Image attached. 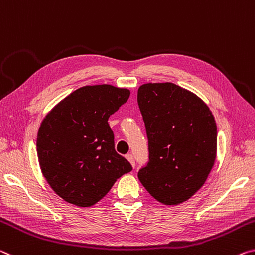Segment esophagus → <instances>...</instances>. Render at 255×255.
I'll return each mask as SVG.
<instances>
[{
    "label": "esophagus",
    "instance_id": "esophagus-1",
    "mask_svg": "<svg viewBox=\"0 0 255 255\" xmlns=\"http://www.w3.org/2000/svg\"><path fill=\"white\" fill-rule=\"evenodd\" d=\"M127 159L131 162V165L133 167H135V161H134V156L132 155V153H128L127 155Z\"/></svg>",
    "mask_w": 255,
    "mask_h": 255
}]
</instances>
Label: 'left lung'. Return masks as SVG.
Wrapping results in <instances>:
<instances>
[{
  "label": "left lung",
  "instance_id": "1",
  "mask_svg": "<svg viewBox=\"0 0 255 255\" xmlns=\"http://www.w3.org/2000/svg\"><path fill=\"white\" fill-rule=\"evenodd\" d=\"M137 104L149 150V160L137 177L161 203L186 201L204 184L215 164L214 115L197 95L172 82L142 85Z\"/></svg>",
  "mask_w": 255,
  "mask_h": 255
}]
</instances>
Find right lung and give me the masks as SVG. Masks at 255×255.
I'll return each instance as SVG.
<instances>
[{
	"label": "right lung",
	"mask_w": 255,
	"mask_h": 255,
	"mask_svg": "<svg viewBox=\"0 0 255 255\" xmlns=\"http://www.w3.org/2000/svg\"><path fill=\"white\" fill-rule=\"evenodd\" d=\"M130 90L86 86L46 115L37 135V153L46 181L57 195L90 207L108 193L132 166L115 151L108 118L127 103Z\"/></svg>",
	"instance_id": "add662e5"
}]
</instances>
